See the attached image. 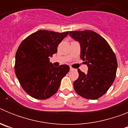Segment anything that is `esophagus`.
<instances>
[{
	"mask_svg": "<svg viewBox=\"0 0 128 128\" xmlns=\"http://www.w3.org/2000/svg\"><path fill=\"white\" fill-rule=\"evenodd\" d=\"M74 68H72V67H70V71H73V70H74Z\"/></svg>",
	"mask_w": 128,
	"mask_h": 128,
	"instance_id": "34e87169",
	"label": "esophagus"
}]
</instances>
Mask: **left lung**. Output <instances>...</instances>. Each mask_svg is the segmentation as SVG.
Returning a JSON list of instances; mask_svg holds the SVG:
<instances>
[{"mask_svg":"<svg viewBox=\"0 0 128 128\" xmlns=\"http://www.w3.org/2000/svg\"><path fill=\"white\" fill-rule=\"evenodd\" d=\"M69 34L80 43V58L88 68L86 74L78 69L79 78L73 84L74 90L85 99H99L115 79L117 61L115 53L106 40L94 31H69Z\"/></svg>","mask_w":128,"mask_h":128,"instance_id":"left-lung-1","label":"left lung"}]
</instances>
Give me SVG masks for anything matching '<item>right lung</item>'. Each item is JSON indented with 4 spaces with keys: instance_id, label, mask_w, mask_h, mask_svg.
Wrapping results in <instances>:
<instances>
[{
    "instance_id": "right-lung-1",
    "label": "right lung",
    "mask_w": 128,
    "mask_h": 128,
    "mask_svg": "<svg viewBox=\"0 0 128 128\" xmlns=\"http://www.w3.org/2000/svg\"><path fill=\"white\" fill-rule=\"evenodd\" d=\"M68 31L39 30L25 38L15 56L14 71L20 85L34 99H47L57 92L62 78L70 70L67 65L55 67L49 57L57 52L58 45Z\"/></svg>"
}]
</instances>
